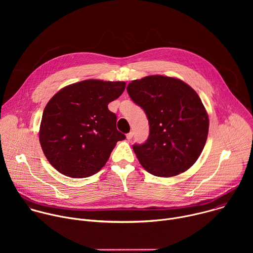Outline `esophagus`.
I'll use <instances>...</instances> for the list:
<instances>
[{
  "label": "esophagus",
  "mask_w": 253,
  "mask_h": 253,
  "mask_svg": "<svg viewBox=\"0 0 253 253\" xmlns=\"http://www.w3.org/2000/svg\"><path fill=\"white\" fill-rule=\"evenodd\" d=\"M132 137H133V132H129V133L126 135V138H127L128 140L132 139Z\"/></svg>",
  "instance_id": "34e87169"
}]
</instances>
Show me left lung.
<instances>
[{"label":"left lung","instance_id":"8db88e82","mask_svg":"<svg viewBox=\"0 0 253 253\" xmlns=\"http://www.w3.org/2000/svg\"><path fill=\"white\" fill-rule=\"evenodd\" d=\"M127 92L149 122L146 142L133 145L143 168L159 177L189 169L204 148L209 128L198 94L183 81L161 75L134 80Z\"/></svg>","mask_w":253,"mask_h":253}]
</instances>
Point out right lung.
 <instances>
[{
  "mask_svg": "<svg viewBox=\"0 0 253 253\" xmlns=\"http://www.w3.org/2000/svg\"><path fill=\"white\" fill-rule=\"evenodd\" d=\"M126 83L85 80L66 86L46 105L39 139L50 164L60 173L85 178L97 173L125 135L116 128L108 104Z\"/></svg>",
  "mask_w": 253,
  "mask_h": 253,
  "instance_id": "right-lung-1",
  "label": "right lung"
}]
</instances>
